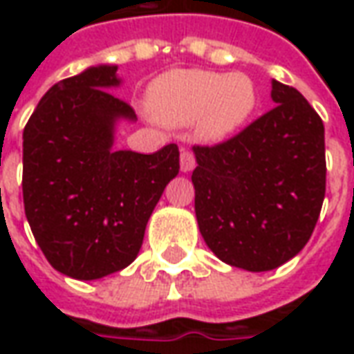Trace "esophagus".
Masks as SVG:
<instances>
[{
	"instance_id": "esophagus-1",
	"label": "esophagus",
	"mask_w": 354,
	"mask_h": 354,
	"mask_svg": "<svg viewBox=\"0 0 354 354\" xmlns=\"http://www.w3.org/2000/svg\"><path fill=\"white\" fill-rule=\"evenodd\" d=\"M180 169L182 172H192L195 169V157L189 149H182V153H180Z\"/></svg>"
}]
</instances>
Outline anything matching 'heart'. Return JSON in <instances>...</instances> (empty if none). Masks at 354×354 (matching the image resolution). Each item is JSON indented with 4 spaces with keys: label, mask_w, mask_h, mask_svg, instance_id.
Returning <instances> with one entry per match:
<instances>
[{
    "label": "heart",
    "mask_w": 354,
    "mask_h": 354,
    "mask_svg": "<svg viewBox=\"0 0 354 354\" xmlns=\"http://www.w3.org/2000/svg\"><path fill=\"white\" fill-rule=\"evenodd\" d=\"M258 87L243 72L174 70L149 88V106L161 121L187 124L197 119V134L222 142L245 127L258 109Z\"/></svg>",
    "instance_id": "heart-1"
}]
</instances>
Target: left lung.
I'll list each match as a JSON object with an SVG mask.
<instances>
[{"label":"left lung","instance_id":"1","mask_svg":"<svg viewBox=\"0 0 354 354\" xmlns=\"http://www.w3.org/2000/svg\"><path fill=\"white\" fill-rule=\"evenodd\" d=\"M277 104L223 144L195 146V216L231 267L271 271L311 239L326 192L324 124L299 91L271 83Z\"/></svg>","mask_w":354,"mask_h":354}]
</instances>
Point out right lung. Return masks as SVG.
I'll list each match as a JSON object with an SVG mask.
<instances>
[{
    "label": "right lung",
    "mask_w": 354,
    "mask_h": 354,
    "mask_svg": "<svg viewBox=\"0 0 354 354\" xmlns=\"http://www.w3.org/2000/svg\"><path fill=\"white\" fill-rule=\"evenodd\" d=\"M115 64L91 66L45 93L22 134L24 212L58 273L94 281L136 260L146 225L180 170L176 144L155 153L115 149L134 109L109 93Z\"/></svg>",
    "instance_id": "right-lung-1"
}]
</instances>
